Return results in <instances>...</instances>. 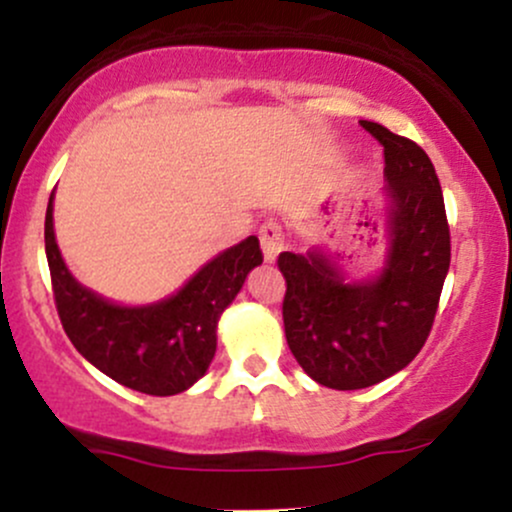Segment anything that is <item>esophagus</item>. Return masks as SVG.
Here are the masks:
<instances>
[{"label": "esophagus", "mask_w": 512, "mask_h": 512, "mask_svg": "<svg viewBox=\"0 0 512 512\" xmlns=\"http://www.w3.org/2000/svg\"><path fill=\"white\" fill-rule=\"evenodd\" d=\"M260 243H262V252H264V260L274 262L276 255L286 248V240H284V228H281L279 221L269 219L264 221L260 226Z\"/></svg>", "instance_id": "esophagus-1"}]
</instances>
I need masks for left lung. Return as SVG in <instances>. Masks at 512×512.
Returning a JSON list of instances; mask_svg holds the SVG:
<instances>
[{
	"label": "left lung",
	"mask_w": 512,
	"mask_h": 512,
	"mask_svg": "<svg viewBox=\"0 0 512 512\" xmlns=\"http://www.w3.org/2000/svg\"><path fill=\"white\" fill-rule=\"evenodd\" d=\"M361 127L383 144L390 252L373 281H344L325 255L281 252L284 330L315 383L361 390L409 366L431 334L450 269V226L431 158L378 122Z\"/></svg>",
	"instance_id": "obj_1"
}]
</instances>
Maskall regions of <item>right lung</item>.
Masks as SVG:
<instances>
[{
    "label": "right lung",
    "mask_w": 512,
    "mask_h": 512,
    "mask_svg": "<svg viewBox=\"0 0 512 512\" xmlns=\"http://www.w3.org/2000/svg\"><path fill=\"white\" fill-rule=\"evenodd\" d=\"M45 255L52 293L69 342L115 383L168 397L195 385L216 351V322L262 264L255 236L233 245L187 281L175 296L144 308H122L84 289L69 274L52 231V197L45 214Z\"/></svg>",
    "instance_id": "add662e5"
}]
</instances>
